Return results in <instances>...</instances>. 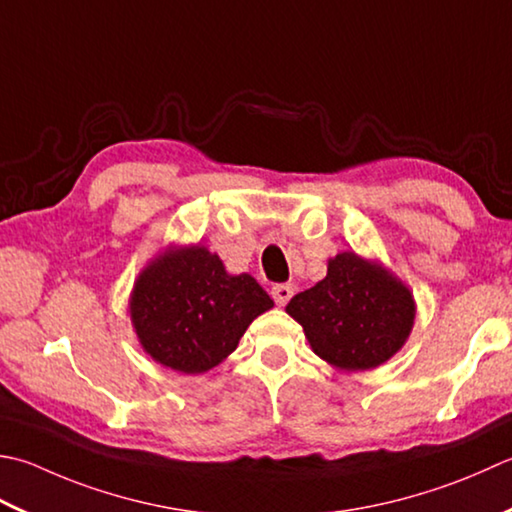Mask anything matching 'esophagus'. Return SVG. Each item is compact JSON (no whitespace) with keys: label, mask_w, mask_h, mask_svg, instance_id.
Segmentation results:
<instances>
[{"label":"esophagus","mask_w":512,"mask_h":512,"mask_svg":"<svg viewBox=\"0 0 512 512\" xmlns=\"http://www.w3.org/2000/svg\"><path fill=\"white\" fill-rule=\"evenodd\" d=\"M270 295H273L277 306H286L290 302V297H293V286H290V284H275L273 288H270Z\"/></svg>","instance_id":"obj_1"}]
</instances>
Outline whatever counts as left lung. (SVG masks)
Segmentation results:
<instances>
[{
    "label": "left lung",
    "mask_w": 512,
    "mask_h": 512,
    "mask_svg": "<svg viewBox=\"0 0 512 512\" xmlns=\"http://www.w3.org/2000/svg\"><path fill=\"white\" fill-rule=\"evenodd\" d=\"M286 313L302 324L310 348L342 370L388 362L415 324L413 293L382 264L353 250L328 259V273L295 295Z\"/></svg>",
    "instance_id": "left-lung-1"
}]
</instances>
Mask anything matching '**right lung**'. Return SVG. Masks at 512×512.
<instances>
[{"instance_id": "right-lung-1", "label": "right lung", "mask_w": 512, "mask_h": 512, "mask_svg": "<svg viewBox=\"0 0 512 512\" xmlns=\"http://www.w3.org/2000/svg\"><path fill=\"white\" fill-rule=\"evenodd\" d=\"M273 299L246 273L228 275L204 246L168 248L139 273L130 322L157 364L199 375L222 364Z\"/></svg>"}]
</instances>
